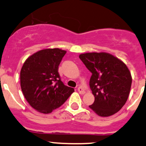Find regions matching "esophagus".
I'll return each mask as SVG.
<instances>
[{
    "mask_svg": "<svg viewBox=\"0 0 146 146\" xmlns=\"http://www.w3.org/2000/svg\"><path fill=\"white\" fill-rule=\"evenodd\" d=\"M78 91L80 94H84L85 92V90H84L82 87H79V88H78Z\"/></svg>",
    "mask_w": 146,
    "mask_h": 146,
    "instance_id": "esophagus-1",
    "label": "esophagus"
}]
</instances>
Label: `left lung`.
I'll return each instance as SVG.
<instances>
[{
	"label": "left lung",
	"instance_id": "left-lung-1",
	"mask_svg": "<svg viewBox=\"0 0 146 146\" xmlns=\"http://www.w3.org/2000/svg\"><path fill=\"white\" fill-rule=\"evenodd\" d=\"M79 58L92 73L90 87L95 102L89 107L100 117L119 111L129 98L132 78L122 61L106 52L80 54Z\"/></svg>",
	"mask_w": 146,
	"mask_h": 146
}]
</instances>
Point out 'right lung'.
<instances>
[{
    "label": "right lung",
    "instance_id": "right-lung-1",
    "mask_svg": "<svg viewBox=\"0 0 146 146\" xmlns=\"http://www.w3.org/2000/svg\"><path fill=\"white\" fill-rule=\"evenodd\" d=\"M66 53L58 48L40 50L28 57L20 70V85L26 100L42 114L61 107L74 92L63 83L58 72Z\"/></svg>",
    "mask_w": 146,
    "mask_h": 146
}]
</instances>
